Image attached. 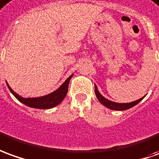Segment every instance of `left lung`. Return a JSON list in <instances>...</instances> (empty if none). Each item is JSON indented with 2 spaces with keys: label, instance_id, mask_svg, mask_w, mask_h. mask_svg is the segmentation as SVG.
Listing matches in <instances>:
<instances>
[{
  "label": "left lung",
  "instance_id": "left-lung-1",
  "mask_svg": "<svg viewBox=\"0 0 159 159\" xmlns=\"http://www.w3.org/2000/svg\"><path fill=\"white\" fill-rule=\"evenodd\" d=\"M95 94L97 98L98 99L100 103H102L103 105H104L107 108H109L110 110H126L130 109L132 107L135 106L136 104L141 101V100L144 98V97L139 98V99L136 100V101H134V102H131V103H116V102H113V101H110V100L107 99L103 97L99 92H98V89L97 87V85H95Z\"/></svg>",
  "mask_w": 159,
  "mask_h": 159
}]
</instances>
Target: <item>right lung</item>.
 Segmentation results:
<instances>
[{
	"instance_id": "obj_1",
	"label": "right lung",
	"mask_w": 159,
	"mask_h": 159,
	"mask_svg": "<svg viewBox=\"0 0 159 159\" xmlns=\"http://www.w3.org/2000/svg\"><path fill=\"white\" fill-rule=\"evenodd\" d=\"M74 74L70 75L65 80L62 85L60 86L59 88L56 90L55 92H51L49 94H47L45 96H42V97H38V98H23L20 96L18 93L13 91V89L10 87L8 83L6 81L7 87L10 90V92H12L17 99L20 102L24 103L25 105L31 108H35V109H41V110H48L51 109L58 105L59 103L62 102L64 98L66 97L67 93V89H68V84L70 81L71 78L73 77Z\"/></svg>"
}]
</instances>
